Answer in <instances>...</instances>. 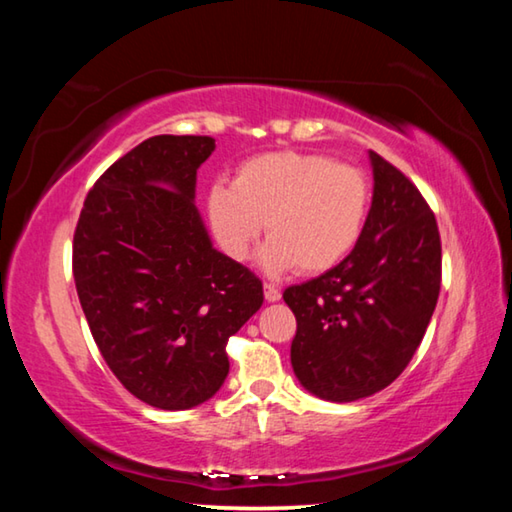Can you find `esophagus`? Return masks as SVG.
<instances>
[{
    "label": "esophagus",
    "instance_id": "1",
    "mask_svg": "<svg viewBox=\"0 0 512 512\" xmlns=\"http://www.w3.org/2000/svg\"><path fill=\"white\" fill-rule=\"evenodd\" d=\"M264 298L268 302H277L282 298V293H280V289L273 287V284H264Z\"/></svg>",
    "mask_w": 512,
    "mask_h": 512
}]
</instances>
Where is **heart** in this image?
<instances>
[{
    "mask_svg": "<svg viewBox=\"0 0 512 512\" xmlns=\"http://www.w3.org/2000/svg\"><path fill=\"white\" fill-rule=\"evenodd\" d=\"M370 187L363 171L327 155L268 151L244 160L232 185L207 192V221L216 244L244 262L266 235L259 264L277 275L296 266L316 275L352 253L368 216Z\"/></svg>",
    "mask_w": 512,
    "mask_h": 512,
    "instance_id": "heart-1",
    "label": "heart"
}]
</instances>
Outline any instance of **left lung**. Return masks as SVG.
<instances>
[{
    "mask_svg": "<svg viewBox=\"0 0 512 512\" xmlns=\"http://www.w3.org/2000/svg\"><path fill=\"white\" fill-rule=\"evenodd\" d=\"M372 205L352 253L284 291L296 314L291 366L311 395L354 402L402 375L440 293L436 216L409 178L370 151Z\"/></svg>",
    "mask_w": 512,
    "mask_h": 512,
    "instance_id": "left-lung-1",
    "label": "left lung"
}]
</instances>
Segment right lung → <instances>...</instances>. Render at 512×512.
<instances>
[{
    "label": "right lung",
    "instance_id": "right-lung-1",
    "mask_svg": "<svg viewBox=\"0 0 512 512\" xmlns=\"http://www.w3.org/2000/svg\"><path fill=\"white\" fill-rule=\"evenodd\" d=\"M212 151V137H149L94 183L74 232L76 293L101 357L164 411L216 395L228 339L264 302L262 280L212 246L194 203Z\"/></svg>",
    "mask_w": 512,
    "mask_h": 512
}]
</instances>
